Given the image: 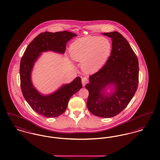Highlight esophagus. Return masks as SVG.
Returning <instances> with one entry per match:
<instances>
[{"instance_id": "1", "label": "esophagus", "mask_w": 160, "mask_h": 160, "mask_svg": "<svg viewBox=\"0 0 160 160\" xmlns=\"http://www.w3.org/2000/svg\"><path fill=\"white\" fill-rule=\"evenodd\" d=\"M82 85L83 86H85V85L88 82V79L86 77H84L82 78Z\"/></svg>"}]
</instances>
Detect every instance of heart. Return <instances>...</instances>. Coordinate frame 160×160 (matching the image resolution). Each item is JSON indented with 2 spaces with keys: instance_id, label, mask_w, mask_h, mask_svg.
Segmentation results:
<instances>
[{
  "instance_id": "b5f03b06",
  "label": "heart",
  "mask_w": 160,
  "mask_h": 160,
  "mask_svg": "<svg viewBox=\"0 0 160 160\" xmlns=\"http://www.w3.org/2000/svg\"><path fill=\"white\" fill-rule=\"evenodd\" d=\"M111 48V43L107 38L87 36L75 40L71 45L70 54L75 61L82 62L84 71L94 73L108 60Z\"/></svg>"
}]
</instances>
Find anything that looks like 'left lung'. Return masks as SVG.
<instances>
[{
  "label": "left lung",
  "instance_id": "left-lung-1",
  "mask_svg": "<svg viewBox=\"0 0 160 160\" xmlns=\"http://www.w3.org/2000/svg\"><path fill=\"white\" fill-rule=\"evenodd\" d=\"M111 38L112 49L106 64L89 77L88 110L102 118L113 117L129 103L138 84L136 54L127 40L117 31L102 33Z\"/></svg>",
  "mask_w": 160,
  "mask_h": 160
}]
</instances>
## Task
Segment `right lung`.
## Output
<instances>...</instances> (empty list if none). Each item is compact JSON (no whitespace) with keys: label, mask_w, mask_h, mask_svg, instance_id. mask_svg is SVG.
<instances>
[{"label":"right lung","mask_w":160,"mask_h":160,"mask_svg":"<svg viewBox=\"0 0 160 160\" xmlns=\"http://www.w3.org/2000/svg\"><path fill=\"white\" fill-rule=\"evenodd\" d=\"M77 35L69 32H44L38 34L27 48L20 65V86L23 95L31 108L40 115L57 117L66 111L70 98L82 88L80 77L68 84H64L52 93L41 94L34 86L31 72L34 63L42 52L52 51L63 54L67 42Z\"/></svg>","instance_id":"right-lung-1"}]
</instances>
